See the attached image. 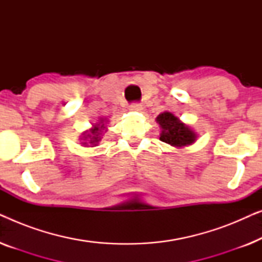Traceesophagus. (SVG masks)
Segmentation results:
<instances>
[{"instance_id":"1","label":"esophagus","mask_w":262,"mask_h":262,"mask_svg":"<svg viewBox=\"0 0 262 262\" xmlns=\"http://www.w3.org/2000/svg\"><path fill=\"white\" fill-rule=\"evenodd\" d=\"M130 110L135 111V112H139V111L143 110V106L139 102H134L130 105Z\"/></svg>"}]
</instances>
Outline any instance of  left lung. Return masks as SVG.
<instances>
[{
    "label": "left lung",
    "instance_id": "left-lung-1",
    "mask_svg": "<svg viewBox=\"0 0 262 262\" xmlns=\"http://www.w3.org/2000/svg\"><path fill=\"white\" fill-rule=\"evenodd\" d=\"M157 123L162 127L160 139L174 146L189 145L195 141V134L189 130L184 123H181L174 114L170 112L161 113L156 118Z\"/></svg>",
    "mask_w": 262,
    "mask_h": 262
}]
</instances>
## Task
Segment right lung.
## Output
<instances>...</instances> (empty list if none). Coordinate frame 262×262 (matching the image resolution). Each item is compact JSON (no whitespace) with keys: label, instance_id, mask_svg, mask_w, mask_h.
Returning a JSON list of instances; mask_svg holds the SVG:
<instances>
[{"label":"right lung","instance_id":"add662e5","mask_svg":"<svg viewBox=\"0 0 262 262\" xmlns=\"http://www.w3.org/2000/svg\"><path fill=\"white\" fill-rule=\"evenodd\" d=\"M102 123V121H101ZM100 125V124H99ZM103 127V124L101 125V126H94V128H92L91 130V134L88 135V137L91 138V144H93V145H96V143H98L99 141H100V138H99V135H100V131H101V128ZM87 138V137H85ZM85 144V143H84Z\"/></svg>","mask_w":262,"mask_h":262}]
</instances>
